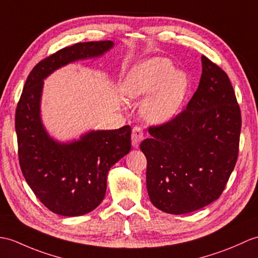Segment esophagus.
<instances>
[{"mask_svg": "<svg viewBox=\"0 0 258 258\" xmlns=\"http://www.w3.org/2000/svg\"><path fill=\"white\" fill-rule=\"evenodd\" d=\"M144 139V133L143 130L140 126H135L132 132V144H133L134 147H139L140 143Z\"/></svg>", "mask_w": 258, "mask_h": 258, "instance_id": "1", "label": "esophagus"}]
</instances>
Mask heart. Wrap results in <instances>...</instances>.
<instances>
[{"label": "heart", "instance_id": "obj_1", "mask_svg": "<svg viewBox=\"0 0 258 258\" xmlns=\"http://www.w3.org/2000/svg\"><path fill=\"white\" fill-rule=\"evenodd\" d=\"M189 89L188 76L167 58H151L135 64L125 78L127 98L144 99L142 113L148 122L165 123L175 116Z\"/></svg>", "mask_w": 258, "mask_h": 258}]
</instances>
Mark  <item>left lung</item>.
Returning a JSON list of instances; mask_svg holds the SVG:
<instances>
[{
  "label": "left lung",
  "mask_w": 258,
  "mask_h": 258,
  "mask_svg": "<svg viewBox=\"0 0 258 258\" xmlns=\"http://www.w3.org/2000/svg\"><path fill=\"white\" fill-rule=\"evenodd\" d=\"M199 86L187 107L149 126L141 143L149 199L170 214L190 213L219 199L234 169L242 116L229 77L201 57Z\"/></svg>",
  "instance_id": "obj_1"
}]
</instances>
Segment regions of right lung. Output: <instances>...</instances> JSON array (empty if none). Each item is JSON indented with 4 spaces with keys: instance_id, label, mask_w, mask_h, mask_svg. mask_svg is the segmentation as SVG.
<instances>
[{
    "instance_id": "add662e5",
    "label": "right lung",
    "mask_w": 258,
    "mask_h": 258,
    "mask_svg": "<svg viewBox=\"0 0 258 258\" xmlns=\"http://www.w3.org/2000/svg\"><path fill=\"white\" fill-rule=\"evenodd\" d=\"M113 41H87L62 48L35 66L24 85L15 113L19 160L23 176L37 199L53 213L78 217L103 200L111 167L131 149L130 125L89 132L69 144L50 139L41 124L43 79L71 61L103 55Z\"/></svg>"
}]
</instances>
